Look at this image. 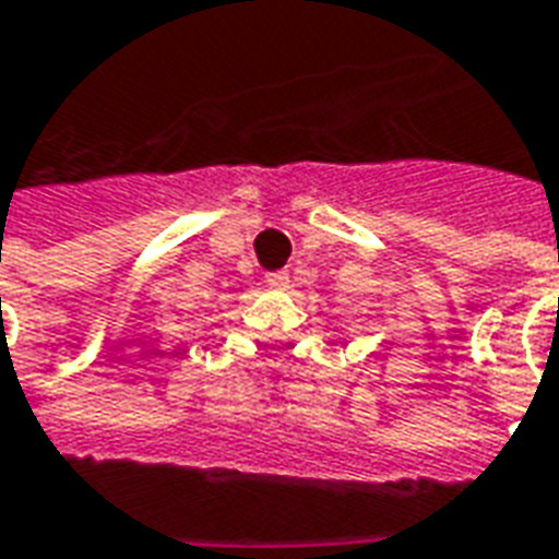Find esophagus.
<instances>
[{
    "label": "esophagus",
    "mask_w": 559,
    "mask_h": 559,
    "mask_svg": "<svg viewBox=\"0 0 559 559\" xmlns=\"http://www.w3.org/2000/svg\"><path fill=\"white\" fill-rule=\"evenodd\" d=\"M266 284L272 290H284V287L290 284V275H287V272H269Z\"/></svg>",
    "instance_id": "esophagus-1"
}]
</instances>
